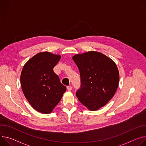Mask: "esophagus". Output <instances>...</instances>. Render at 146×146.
I'll return each instance as SVG.
<instances>
[{
  "label": "esophagus",
  "instance_id": "34e87169",
  "mask_svg": "<svg viewBox=\"0 0 146 146\" xmlns=\"http://www.w3.org/2000/svg\"><path fill=\"white\" fill-rule=\"evenodd\" d=\"M67 90H68L69 91H70L72 90V87L71 86H68V87H67Z\"/></svg>",
  "mask_w": 146,
  "mask_h": 146
}]
</instances>
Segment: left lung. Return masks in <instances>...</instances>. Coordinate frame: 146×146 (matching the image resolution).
Listing matches in <instances>:
<instances>
[{
	"label": "left lung",
	"instance_id": "1",
	"mask_svg": "<svg viewBox=\"0 0 146 146\" xmlns=\"http://www.w3.org/2000/svg\"><path fill=\"white\" fill-rule=\"evenodd\" d=\"M72 58L81 78L76 96L89 110L97 111L115 94L119 81L117 66L112 59L96 51L76 54Z\"/></svg>",
	"mask_w": 146,
	"mask_h": 146
}]
</instances>
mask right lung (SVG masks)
I'll use <instances>...</instances> for the list:
<instances>
[{"mask_svg":"<svg viewBox=\"0 0 146 146\" xmlns=\"http://www.w3.org/2000/svg\"><path fill=\"white\" fill-rule=\"evenodd\" d=\"M60 58L48 52L38 53L27 61L21 71L23 93L33 108L41 113H50L66 91L53 70Z\"/></svg>","mask_w":146,"mask_h":146,"instance_id":"right-lung-1","label":"right lung"}]
</instances>
